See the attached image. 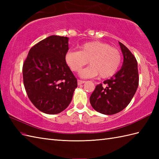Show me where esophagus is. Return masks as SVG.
Returning <instances> with one entry per match:
<instances>
[{
  "label": "esophagus",
  "instance_id": "obj_1",
  "mask_svg": "<svg viewBox=\"0 0 159 159\" xmlns=\"http://www.w3.org/2000/svg\"><path fill=\"white\" fill-rule=\"evenodd\" d=\"M77 82H78V85H81V84L85 83V80H79H79H77Z\"/></svg>",
  "mask_w": 159,
  "mask_h": 159
}]
</instances>
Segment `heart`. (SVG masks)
I'll return each mask as SVG.
<instances>
[{
    "mask_svg": "<svg viewBox=\"0 0 159 159\" xmlns=\"http://www.w3.org/2000/svg\"><path fill=\"white\" fill-rule=\"evenodd\" d=\"M88 61L91 66L83 70L80 76L89 78L99 74L101 79H107L113 76L120 68L121 53L109 43L95 41L80 46L79 51L70 50L65 56L67 66L75 72H79Z\"/></svg>",
    "mask_w": 159,
    "mask_h": 159,
    "instance_id": "b5f03b06",
    "label": "heart"
}]
</instances>
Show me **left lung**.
Returning a JSON list of instances; mask_svg holds the SVG:
<instances>
[{
    "instance_id": "1",
    "label": "left lung",
    "mask_w": 159,
    "mask_h": 159,
    "mask_svg": "<svg viewBox=\"0 0 159 159\" xmlns=\"http://www.w3.org/2000/svg\"><path fill=\"white\" fill-rule=\"evenodd\" d=\"M119 43L124 55L122 67L104 84L96 85L89 98L93 109L105 115L116 114L126 108L139 85L137 59L127 47Z\"/></svg>"
}]
</instances>
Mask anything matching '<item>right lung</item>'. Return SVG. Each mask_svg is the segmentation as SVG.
Wrapping results in <instances>:
<instances>
[{"instance_id": "add662e5", "label": "right lung", "mask_w": 159, "mask_h": 159, "mask_svg": "<svg viewBox=\"0 0 159 159\" xmlns=\"http://www.w3.org/2000/svg\"><path fill=\"white\" fill-rule=\"evenodd\" d=\"M68 38L51 35L30 49L22 66L29 100L46 114L65 110L77 87V79L65 61Z\"/></svg>"}]
</instances>
